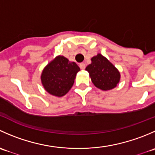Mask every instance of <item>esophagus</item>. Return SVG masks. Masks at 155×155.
<instances>
[{"instance_id":"esophagus-1","label":"esophagus","mask_w":155,"mask_h":155,"mask_svg":"<svg viewBox=\"0 0 155 155\" xmlns=\"http://www.w3.org/2000/svg\"><path fill=\"white\" fill-rule=\"evenodd\" d=\"M79 68L82 69V70H85V64L84 63L79 64Z\"/></svg>"}]
</instances>
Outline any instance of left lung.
<instances>
[{
	"label": "left lung",
	"mask_w": 155,
	"mask_h": 155,
	"mask_svg": "<svg viewBox=\"0 0 155 155\" xmlns=\"http://www.w3.org/2000/svg\"><path fill=\"white\" fill-rule=\"evenodd\" d=\"M91 61V63L87 65L85 70L89 73L95 87L103 91H109L116 87L121 79L118 69L100 53L92 57Z\"/></svg>",
	"instance_id": "8db88e82"
}]
</instances>
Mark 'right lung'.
Here are the masks:
<instances>
[{"label": "right lung", "instance_id": "add662e5", "mask_svg": "<svg viewBox=\"0 0 155 155\" xmlns=\"http://www.w3.org/2000/svg\"><path fill=\"white\" fill-rule=\"evenodd\" d=\"M79 70L80 68L75 62H70L63 55H58L42 71V85L51 95L63 97L73 85Z\"/></svg>", "mask_w": 155, "mask_h": 155}]
</instances>
